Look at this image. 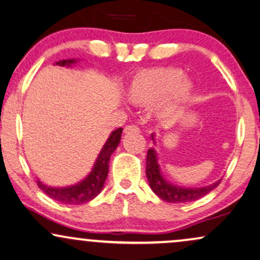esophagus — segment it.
I'll list each match as a JSON object with an SVG mask.
<instances>
[{
  "label": "esophagus",
  "instance_id": "obj_1",
  "mask_svg": "<svg viewBox=\"0 0 260 260\" xmlns=\"http://www.w3.org/2000/svg\"><path fill=\"white\" fill-rule=\"evenodd\" d=\"M133 132H139V128L137 126H126L124 127V134H128V133H133Z\"/></svg>",
  "mask_w": 260,
  "mask_h": 260
}]
</instances>
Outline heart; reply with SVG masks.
<instances>
[{
  "mask_svg": "<svg viewBox=\"0 0 260 260\" xmlns=\"http://www.w3.org/2000/svg\"><path fill=\"white\" fill-rule=\"evenodd\" d=\"M193 85L183 78V72L173 67L143 70L131 79L126 87V97L139 107L154 104V116L170 121L179 113L192 93Z\"/></svg>",
  "mask_w": 260,
  "mask_h": 260,
  "instance_id": "heart-1",
  "label": "heart"
}]
</instances>
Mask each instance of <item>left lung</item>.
<instances>
[{"instance_id":"obj_1","label":"left lung","mask_w":260,"mask_h":260,"mask_svg":"<svg viewBox=\"0 0 260 260\" xmlns=\"http://www.w3.org/2000/svg\"><path fill=\"white\" fill-rule=\"evenodd\" d=\"M153 145H156L154 134H151ZM146 176L150 188L158 198L168 203H189L203 198L219 185L221 179L211 185L203 187H182L168 181L163 175L158 163V153L156 147H150L146 156Z\"/></svg>"}]
</instances>
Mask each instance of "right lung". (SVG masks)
<instances>
[{
  "mask_svg": "<svg viewBox=\"0 0 260 260\" xmlns=\"http://www.w3.org/2000/svg\"><path fill=\"white\" fill-rule=\"evenodd\" d=\"M80 61V58H68V60H61L55 62V66H61V67H73ZM122 128H117L110 133L106 144L102 147L101 152L98 153L96 160H94L93 167L91 172L84 177L83 180L74 183V185L55 187L49 186L47 183L42 182L38 179V187L45 194H48L51 199L57 200L62 204H68V205H80L87 202H91L100 194L103 189L104 183H106L108 172H109V160L111 154L119 146L121 140V134H122Z\"/></svg>",
  "mask_w": 260,
  "mask_h": 260,
  "instance_id": "obj_1",
  "label": "right lung"
}]
</instances>
